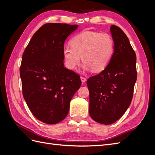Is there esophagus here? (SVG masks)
<instances>
[{
    "mask_svg": "<svg viewBox=\"0 0 155 155\" xmlns=\"http://www.w3.org/2000/svg\"><path fill=\"white\" fill-rule=\"evenodd\" d=\"M81 81L83 82V83H84V82H85L86 81H87V78H85V77H83V76H81Z\"/></svg>",
    "mask_w": 155,
    "mask_h": 155,
    "instance_id": "34e87169",
    "label": "esophagus"
}]
</instances>
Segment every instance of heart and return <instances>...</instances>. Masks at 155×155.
Here are the masks:
<instances>
[{
	"mask_svg": "<svg viewBox=\"0 0 155 155\" xmlns=\"http://www.w3.org/2000/svg\"><path fill=\"white\" fill-rule=\"evenodd\" d=\"M70 45L63 50L65 66L70 70L77 68L82 56L84 70L101 71L109 64L114 52V40L107 33L83 31L73 37Z\"/></svg>",
	"mask_w": 155,
	"mask_h": 155,
	"instance_id": "obj_1",
	"label": "heart"
}]
</instances>
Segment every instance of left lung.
I'll list each match as a JSON object with an SVG mask.
<instances>
[{"instance_id":"left-lung-1","label":"left lung","mask_w":155,"mask_h":155,"mask_svg":"<svg viewBox=\"0 0 155 155\" xmlns=\"http://www.w3.org/2000/svg\"><path fill=\"white\" fill-rule=\"evenodd\" d=\"M114 52L101 72L88 79L89 114L101 124L109 125L119 120L132 101L137 79V56L128 37L118 26L112 25Z\"/></svg>"}]
</instances>
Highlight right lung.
Returning a JSON list of instances; mask_svg holds the SVG:
<instances>
[{"instance_id":"1","label":"right lung","mask_w":155,"mask_h":155,"mask_svg":"<svg viewBox=\"0 0 155 155\" xmlns=\"http://www.w3.org/2000/svg\"><path fill=\"white\" fill-rule=\"evenodd\" d=\"M76 25L47 23L31 37L20 67L22 94L31 113L55 124L67 116L70 102L81 86L80 76L64 67L63 50Z\"/></svg>"}]
</instances>
